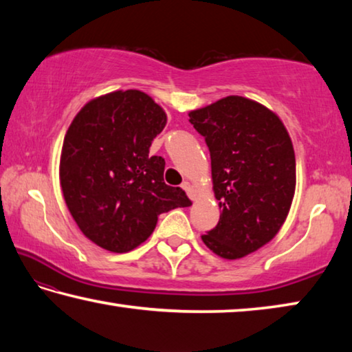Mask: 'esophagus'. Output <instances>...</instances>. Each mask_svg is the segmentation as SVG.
Returning <instances> with one entry per match:
<instances>
[{
	"mask_svg": "<svg viewBox=\"0 0 352 352\" xmlns=\"http://www.w3.org/2000/svg\"><path fill=\"white\" fill-rule=\"evenodd\" d=\"M182 188L186 190V194L189 195L190 199H194V189H192V186H190V183H188V182H184L183 184H182Z\"/></svg>",
	"mask_w": 352,
	"mask_h": 352,
	"instance_id": "34e87169",
	"label": "esophagus"
}]
</instances>
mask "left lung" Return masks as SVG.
Segmentation results:
<instances>
[{
  "instance_id": "left-lung-1",
  "label": "left lung",
  "mask_w": 352,
  "mask_h": 352,
  "mask_svg": "<svg viewBox=\"0 0 352 352\" xmlns=\"http://www.w3.org/2000/svg\"><path fill=\"white\" fill-rule=\"evenodd\" d=\"M211 155L219 223L201 236L220 258L239 259L270 242L295 194L292 140L275 113L242 96H226L189 113Z\"/></svg>"
}]
</instances>
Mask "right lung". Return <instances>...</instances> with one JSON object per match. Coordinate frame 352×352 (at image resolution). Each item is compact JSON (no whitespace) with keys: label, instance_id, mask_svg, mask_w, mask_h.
<instances>
[{"label":"right lung","instance_id":"obj_1","mask_svg":"<svg viewBox=\"0 0 352 352\" xmlns=\"http://www.w3.org/2000/svg\"><path fill=\"white\" fill-rule=\"evenodd\" d=\"M166 113L140 90L93 99L77 113L63 140L60 186L77 226L113 253L141 245L158 216L190 200L164 183V158L148 148Z\"/></svg>","mask_w":352,"mask_h":352}]
</instances>
